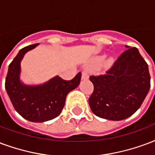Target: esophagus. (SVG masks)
<instances>
[{
    "label": "esophagus",
    "mask_w": 155,
    "mask_h": 155,
    "mask_svg": "<svg viewBox=\"0 0 155 155\" xmlns=\"http://www.w3.org/2000/svg\"><path fill=\"white\" fill-rule=\"evenodd\" d=\"M82 80H87L89 78V75H88V73L86 71L82 72Z\"/></svg>",
    "instance_id": "esophagus-1"
}]
</instances>
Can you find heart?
I'll return each mask as SVG.
<instances>
[{
    "label": "heart",
    "mask_w": 155,
    "mask_h": 155,
    "mask_svg": "<svg viewBox=\"0 0 155 155\" xmlns=\"http://www.w3.org/2000/svg\"><path fill=\"white\" fill-rule=\"evenodd\" d=\"M104 57H105V56H98V57H94V58L91 61L90 65L92 66H99V65H101V63L104 61ZM113 61H114V60H113V58H108L107 60H106L104 63H103V66H104V67H109V66H111L113 65Z\"/></svg>",
    "instance_id": "obj_1"
}]
</instances>
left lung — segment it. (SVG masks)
Segmentation results:
<instances>
[{"mask_svg": "<svg viewBox=\"0 0 155 155\" xmlns=\"http://www.w3.org/2000/svg\"><path fill=\"white\" fill-rule=\"evenodd\" d=\"M126 48L106 74L89 77L94 84L89 107L101 118L121 121L130 117L150 88L148 64L136 48Z\"/></svg>", "mask_w": 155, "mask_h": 155, "instance_id": "8db88e82", "label": "left lung"}]
</instances>
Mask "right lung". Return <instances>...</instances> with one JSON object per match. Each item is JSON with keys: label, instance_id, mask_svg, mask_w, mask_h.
<instances>
[{"label": "right lung", "instance_id": "1", "mask_svg": "<svg viewBox=\"0 0 155 155\" xmlns=\"http://www.w3.org/2000/svg\"><path fill=\"white\" fill-rule=\"evenodd\" d=\"M38 43L25 47L9 66L5 87L15 109L28 121L43 122L60 115L69 92L80 84L81 73L71 81H64L55 76L39 85H27L19 79L20 63L27 51L36 48Z\"/></svg>", "mask_w": 155, "mask_h": 155}]
</instances>
